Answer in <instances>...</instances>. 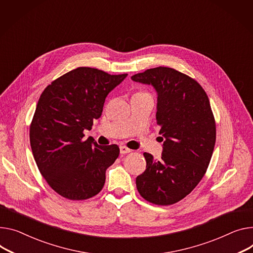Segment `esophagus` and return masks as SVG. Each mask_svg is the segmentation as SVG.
Listing matches in <instances>:
<instances>
[{
  "instance_id": "esophagus-1",
  "label": "esophagus",
  "mask_w": 253,
  "mask_h": 253,
  "mask_svg": "<svg viewBox=\"0 0 253 253\" xmlns=\"http://www.w3.org/2000/svg\"><path fill=\"white\" fill-rule=\"evenodd\" d=\"M120 149H121V154H127V153L131 152V150L126 146H121Z\"/></svg>"
}]
</instances>
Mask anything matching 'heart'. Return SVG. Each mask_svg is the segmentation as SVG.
Returning <instances> with one entry per match:
<instances>
[{
  "mask_svg": "<svg viewBox=\"0 0 253 253\" xmlns=\"http://www.w3.org/2000/svg\"><path fill=\"white\" fill-rule=\"evenodd\" d=\"M138 93H144V92H138Z\"/></svg>",
  "mask_w": 253,
  "mask_h": 253,
  "instance_id": "1",
  "label": "heart"
}]
</instances>
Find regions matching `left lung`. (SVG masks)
<instances>
[{"instance_id":"1","label":"left lung","mask_w":253,"mask_h":253,"mask_svg":"<svg viewBox=\"0 0 253 253\" xmlns=\"http://www.w3.org/2000/svg\"><path fill=\"white\" fill-rule=\"evenodd\" d=\"M131 80L156 89V120L163 141L160 160L144 153L146 170L135 184L147 202L173 205L199 184L211 158L216 122L209 97L191 77L167 67L146 70L131 76Z\"/></svg>"}]
</instances>
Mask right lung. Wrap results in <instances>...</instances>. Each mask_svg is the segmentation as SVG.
<instances>
[{
    "label": "right lung",
    "mask_w": 253,
    "mask_h": 253,
    "mask_svg": "<svg viewBox=\"0 0 253 253\" xmlns=\"http://www.w3.org/2000/svg\"><path fill=\"white\" fill-rule=\"evenodd\" d=\"M126 76L80 67L42 93L30 125V146L42 175L60 196L83 201L103 188L105 171L119 157L120 148L83 140V131L92 128L106 96Z\"/></svg>",
    "instance_id": "obj_1"
}]
</instances>
